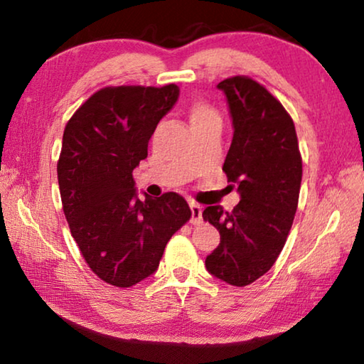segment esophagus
<instances>
[{
  "label": "esophagus",
  "mask_w": 364,
  "mask_h": 364,
  "mask_svg": "<svg viewBox=\"0 0 364 364\" xmlns=\"http://www.w3.org/2000/svg\"><path fill=\"white\" fill-rule=\"evenodd\" d=\"M189 207H191V223L199 225L202 220V207L199 204H196V202H191Z\"/></svg>",
  "instance_id": "esophagus-1"
}]
</instances>
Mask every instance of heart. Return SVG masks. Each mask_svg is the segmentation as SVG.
<instances>
[{"instance_id": "heart-1", "label": "heart", "mask_w": 364, "mask_h": 364, "mask_svg": "<svg viewBox=\"0 0 364 364\" xmlns=\"http://www.w3.org/2000/svg\"><path fill=\"white\" fill-rule=\"evenodd\" d=\"M208 122H220L217 110L205 101H194L193 106H191V123H193V127L204 125Z\"/></svg>"}]
</instances>
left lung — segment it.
Listing matches in <instances>:
<instances>
[{"mask_svg": "<svg viewBox=\"0 0 364 364\" xmlns=\"http://www.w3.org/2000/svg\"><path fill=\"white\" fill-rule=\"evenodd\" d=\"M218 88L234 127L223 171L241 200L231 212L208 205L202 213L220 231L205 267L215 278L244 287L269 271L284 247L299 205L301 156L291 115L263 85L236 75Z\"/></svg>", "mask_w": 364, "mask_h": 364, "instance_id": "1", "label": "left lung"}]
</instances>
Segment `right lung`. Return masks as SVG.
<instances>
[{
  "instance_id": "obj_1",
  "label": "right lung",
  "mask_w": 364,
  "mask_h": 364,
  "mask_svg": "<svg viewBox=\"0 0 364 364\" xmlns=\"http://www.w3.org/2000/svg\"><path fill=\"white\" fill-rule=\"evenodd\" d=\"M180 90L106 86L67 122L58 180L72 237L97 278L132 287L157 269L170 237L189 221L184 197L165 193L139 200L133 170Z\"/></svg>"
}]
</instances>
